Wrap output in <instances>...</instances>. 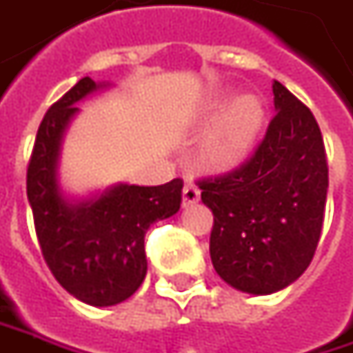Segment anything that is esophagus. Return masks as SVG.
Returning a JSON list of instances; mask_svg holds the SVG:
<instances>
[{"label": "esophagus", "mask_w": 353, "mask_h": 353, "mask_svg": "<svg viewBox=\"0 0 353 353\" xmlns=\"http://www.w3.org/2000/svg\"><path fill=\"white\" fill-rule=\"evenodd\" d=\"M195 201H199V188L193 181H188L183 185V205H192Z\"/></svg>", "instance_id": "esophagus-1"}]
</instances>
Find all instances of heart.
Instances as JSON below:
<instances>
[{
	"label": "heart",
	"instance_id": "heart-1",
	"mask_svg": "<svg viewBox=\"0 0 353 353\" xmlns=\"http://www.w3.org/2000/svg\"><path fill=\"white\" fill-rule=\"evenodd\" d=\"M227 106V100L211 102L207 118L213 120ZM263 106L253 97L233 102L201 144V161L211 170H229L249 154L263 124Z\"/></svg>",
	"mask_w": 353,
	"mask_h": 353
}]
</instances>
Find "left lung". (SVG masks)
<instances>
[{
  "mask_svg": "<svg viewBox=\"0 0 353 353\" xmlns=\"http://www.w3.org/2000/svg\"><path fill=\"white\" fill-rule=\"evenodd\" d=\"M267 134L251 158L219 176L197 179L213 211L211 263L231 286L270 294L308 268L328 193V161L314 114L274 81Z\"/></svg>",
  "mask_w": 353,
  "mask_h": 353,
  "instance_id": "obj_1",
  "label": "left lung"
}]
</instances>
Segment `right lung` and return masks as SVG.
Instances as JSON below:
<instances>
[{"instance_id": "obj_1", "label": "right lung", "mask_w": 353, "mask_h": 353, "mask_svg": "<svg viewBox=\"0 0 353 353\" xmlns=\"http://www.w3.org/2000/svg\"><path fill=\"white\" fill-rule=\"evenodd\" d=\"M97 88L92 79H81L43 116L27 165V197L41 253L59 284L90 306H112L144 283V235L152 223L177 213L183 179L154 188L120 183L79 205L63 197L57 179L61 138L79 112L74 104Z\"/></svg>"}]
</instances>
